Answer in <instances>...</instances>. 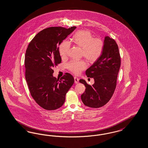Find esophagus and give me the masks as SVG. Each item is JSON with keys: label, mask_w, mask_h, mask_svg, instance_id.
Listing matches in <instances>:
<instances>
[{"label": "esophagus", "mask_w": 148, "mask_h": 148, "mask_svg": "<svg viewBox=\"0 0 148 148\" xmlns=\"http://www.w3.org/2000/svg\"><path fill=\"white\" fill-rule=\"evenodd\" d=\"M79 78H77V77H74V82H75V84H77L79 83Z\"/></svg>", "instance_id": "esophagus-1"}]
</instances>
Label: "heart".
I'll list each match as a JSON object with an SVG mask.
<instances>
[{
    "label": "heart",
    "mask_w": 148,
    "mask_h": 148,
    "mask_svg": "<svg viewBox=\"0 0 148 148\" xmlns=\"http://www.w3.org/2000/svg\"><path fill=\"white\" fill-rule=\"evenodd\" d=\"M72 41L77 46L82 48L83 56L90 62H95L100 57L104 47L103 41L98 37H94L89 30H80L73 36ZM71 43L64 40L59 45L58 51L62 58H65L69 52ZM87 67L84 60H71L68 64L69 71L75 74H79Z\"/></svg>",
    "instance_id": "1"
}]
</instances>
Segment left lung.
Wrapping results in <instances>:
<instances>
[{
	"label": "left lung",
	"mask_w": 148,
	"mask_h": 148,
	"mask_svg": "<svg viewBox=\"0 0 148 148\" xmlns=\"http://www.w3.org/2000/svg\"><path fill=\"white\" fill-rule=\"evenodd\" d=\"M121 66V56L116 42L106 36L100 57L86 71L88 77H93L95 83L89 85L83 79L79 80L86 89L81 95L83 103L91 108L103 106L110 100L117 85Z\"/></svg>",
	"instance_id": "1"
}]
</instances>
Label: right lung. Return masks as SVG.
I'll return each instance as SVG.
<instances>
[{"instance_id": "right-lung-1", "label": "right lung", "mask_w": 148, "mask_h": 148, "mask_svg": "<svg viewBox=\"0 0 148 148\" xmlns=\"http://www.w3.org/2000/svg\"><path fill=\"white\" fill-rule=\"evenodd\" d=\"M76 29L50 27L38 32L30 41L25 54V78L30 94L45 110L62 106L65 95L74 83L66 73L60 80L53 77V68L62 62L58 46Z\"/></svg>"}]
</instances>
